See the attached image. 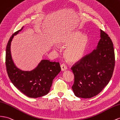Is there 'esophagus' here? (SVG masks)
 Masks as SVG:
<instances>
[{"label":"esophagus","mask_w":120,"mask_h":120,"mask_svg":"<svg viewBox=\"0 0 120 120\" xmlns=\"http://www.w3.org/2000/svg\"><path fill=\"white\" fill-rule=\"evenodd\" d=\"M60 68H61V70L62 71H64L67 69V66H66V64H61Z\"/></svg>","instance_id":"34e87169"}]
</instances>
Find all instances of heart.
<instances>
[{
	"instance_id": "obj_1",
	"label": "heart",
	"mask_w": 120,
	"mask_h": 120,
	"mask_svg": "<svg viewBox=\"0 0 120 120\" xmlns=\"http://www.w3.org/2000/svg\"><path fill=\"white\" fill-rule=\"evenodd\" d=\"M78 31H74L68 35L60 37L57 40V44L61 48H65L64 56L70 63H75L82 59L87 49L89 38L86 34ZM57 49V46H53Z\"/></svg>"
}]
</instances>
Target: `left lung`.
<instances>
[{
    "instance_id": "obj_1",
    "label": "left lung",
    "mask_w": 120,
    "mask_h": 120,
    "mask_svg": "<svg viewBox=\"0 0 120 120\" xmlns=\"http://www.w3.org/2000/svg\"><path fill=\"white\" fill-rule=\"evenodd\" d=\"M100 32L96 49L71 68L75 78L72 88L78 98H90L98 95L108 85L114 72L113 43L107 34Z\"/></svg>"
}]
</instances>
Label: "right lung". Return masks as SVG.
Returning a JSON list of instances; mask_svg holds the SVG:
<instances>
[{
  "label": "right lung",
  "mask_w": 120,
  "mask_h": 120,
  "mask_svg": "<svg viewBox=\"0 0 120 120\" xmlns=\"http://www.w3.org/2000/svg\"><path fill=\"white\" fill-rule=\"evenodd\" d=\"M17 31L9 39L6 49V67L9 79L14 85L25 95L31 98L43 96L49 92L54 78L60 72V63L42 60L31 71L19 69L12 60L11 46L14 36L23 29Z\"/></svg>",
  "instance_id": "obj_1"
}]
</instances>
